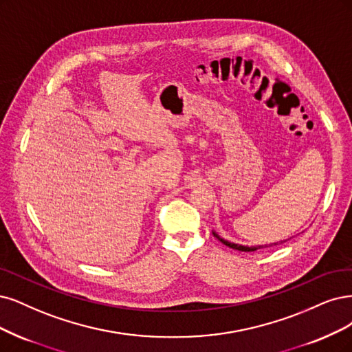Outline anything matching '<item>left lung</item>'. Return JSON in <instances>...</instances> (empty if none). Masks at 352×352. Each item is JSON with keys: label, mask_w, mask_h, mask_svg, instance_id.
Instances as JSON below:
<instances>
[{"label": "left lung", "mask_w": 352, "mask_h": 352, "mask_svg": "<svg viewBox=\"0 0 352 352\" xmlns=\"http://www.w3.org/2000/svg\"><path fill=\"white\" fill-rule=\"evenodd\" d=\"M212 234L221 241V243H224L226 246L232 248V249H236V250H240V252H254V250H259V249H265V248H271V246H275L278 243H271V245H258V246H243V245H237V243H232V241L228 240H224L223 237L218 236L215 232H212ZM285 241V240H284ZM284 241H281V243H284Z\"/></svg>", "instance_id": "left-lung-1"}]
</instances>
